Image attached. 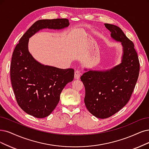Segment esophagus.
Returning a JSON list of instances; mask_svg holds the SVG:
<instances>
[{
	"instance_id": "34e87169",
	"label": "esophagus",
	"mask_w": 149,
	"mask_h": 149,
	"mask_svg": "<svg viewBox=\"0 0 149 149\" xmlns=\"http://www.w3.org/2000/svg\"><path fill=\"white\" fill-rule=\"evenodd\" d=\"M81 74V72L80 70L77 69L75 71V75H74V78L75 79H79V78L80 77Z\"/></svg>"
}]
</instances>
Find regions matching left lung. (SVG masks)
<instances>
[{
  "instance_id": "1",
  "label": "left lung",
  "mask_w": 149,
  "mask_h": 149,
  "mask_svg": "<svg viewBox=\"0 0 149 149\" xmlns=\"http://www.w3.org/2000/svg\"><path fill=\"white\" fill-rule=\"evenodd\" d=\"M104 25L114 40L122 42L123 54L122 63L113 68L106 71L90 70L80 77L85 88L86 107L99 118L112 116L128 103L140 69L133 42L119 27L107 23Z\"/></svg>"
}]
</instances>
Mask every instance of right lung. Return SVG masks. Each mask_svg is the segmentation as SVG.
<instances>
[{"label":"right lung","mask_w":149,"mask_h":149,"mask_svg":"<svg viewBox=\"0 0 149 149\" xmlns=\"http://www.w3.org/2000/svg\"><path fill=\"white\" fill-rule=\"evenodd\" d=\"M69 25L65 18L38 20L21 37L14 49L10 65L13 90L19 106L33 117L44 118L53 112L64 86L73 80L74 70L37 62L29 52V38L42 29H61Z\"/></svg>","instance_id":"1"}]
</instances>
